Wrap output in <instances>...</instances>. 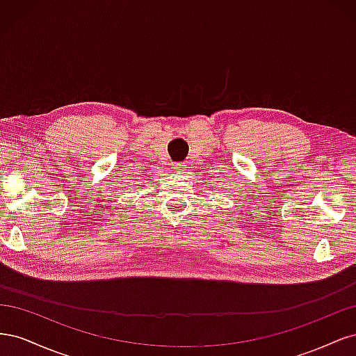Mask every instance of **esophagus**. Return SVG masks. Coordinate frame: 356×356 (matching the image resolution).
I'll list each match as a JSON object with an SVG mask.
<instances>
[{
    "label": "esophagus",
    "mask_w": 356,
    "mask_h": 356,
    "mask_svg": "<svg viewBox=\"0 0 356 356\" xmlns=\"http://www.w3.org/2000/svg\"><path fill=\"white\" fill-rule=\"evenodd\" d=\"M184 166H186L184 163H175V165H174V169H175L177 172H182V170H184Z\"/></svg>",
    "instance_id": "obj_1"
}]
</instances>
